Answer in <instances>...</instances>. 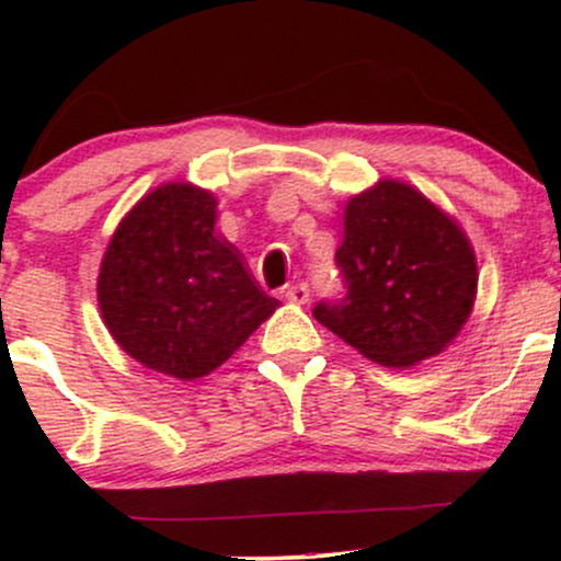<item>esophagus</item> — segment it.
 I'll list each match as a JSON object with an SVG mask.
<instances>
[{
    "mask_svg": "<svg viewBox=\"0 0 561 561\" xmlns=\"http://www.w3.org/2000/svg\"><path fill=\"white\" fill-rule=\"evenodd\" d=\"M285 298L289 302H308V298H311V289H308L306 282H295V285H289L285 289Z\"/></svg>",
    "mask_w": 561,
    "mask_h": 561,
    "instance_id": "esophagus-1",
    "label": "esophagus"
}]
</instances>
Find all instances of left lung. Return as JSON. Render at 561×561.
Segmentation results:
<instances>
[{
  "label": "left lung",
  "mask_w": 561,
  "mask_h": 561,
  "mask_svg": "<svg viewBox=\"0 0 561 561\" xmlns=\"http://www.w3.org/2000/svg\"><path fill=\"white\" fill-rule=\"evenodd\" d=\"M334 261L345 295L319 300L313 317L382 366L440 353L478 293L465 231L401 182H379L347 203Z\"/></svg>",
  "instance_id": "1"
}]
</instances>
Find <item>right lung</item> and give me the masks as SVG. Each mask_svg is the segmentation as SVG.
Instances as JSON below:
<instances>
[{
	"label": "right lung",
	"instance_id": "obj_1",
	"mask_svg": "<svg viewBox=\"0 0 561 561\" xmlns=\"http://www.w3.org/2000/svg\"><path fill=\"white\" fill-rule=\"evenodd\" d=\"M107 330L147 369L197 379L221 366L279 306L216 231V199L165 184L134 205L96 282Z\"/></svg>",
	"mask_w": 561,
	"mask_h": 561
}]
</instances>
